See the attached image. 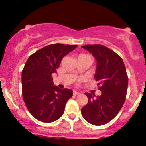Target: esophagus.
I'll return each instance as SVG.
<instances>
[{
  "instance_id": "obj_1",
  "label": "esophagus",
  "mask_w": 146,
  "mask_h": 146,
  "mask_svg": "<svg viewBox=\"0 0 146 146\" xmlns=\"http://www.w3.org/2000/svg\"><path fill=\"white\" fill-rule=\"evenodd\" d=\"M80 94V93H79V92H78V91H75V90L73 91V95H78Z\"/></svg>"
}]
</instances>
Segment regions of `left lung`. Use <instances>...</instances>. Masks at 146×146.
<instances>
[{
	"mask_svg": "<svg viewBox=\"0 0 146 146\" xmlns=\"http://www.w3.org/2000/svg\"><path fill=\"white\" fill-rule=\"evenodd\" d=\"M97 60L95 79L101 95L86 93L88 102L82 108L84 119L95 125L111 121L120 111L126 98L128 78L123 60L115 51L101 44L84 45Z\"/></svg>",
	"mask_w": 146,
	"mask_h": 146,
	"instance_id": "1",
	"label": "left lung"
}]
</instances>
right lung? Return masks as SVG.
<instances>
[{
	"mask_svg": "<svg viewBox=\"0 0 146 146\" xmlns=\"http://www.w3.org/2000/svg\"><path fill=\"white\" fill-rule=\"evenodd\" d=\"M78 45L53 44L29 56L22 71V91L25 104L31 115L44 123L61 117L73 90L53 85L52 73H56L64 56Z\"/></svg>",
	"mask_w": 146,
	"mask_h": 146,
	"instance_id": "obj_1",
	"label": "right lung"
}]
</instances>
